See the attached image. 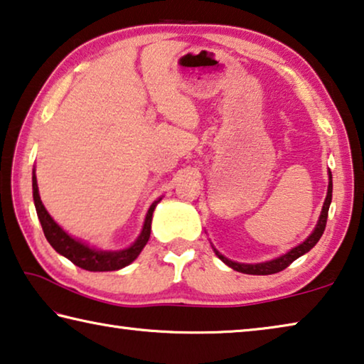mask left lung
Wrapping results in <instances>:
<instances>
[{
	"label": "left lung",
	"instance_id": "8db88e82",
	"mask_svg": "<svg viewBox=\"0 0 364 364\" xmlns=\"http://www.w3.org/2000/svg\"><path fill=\"white\" fill-rule=\"evenodd\" d=\"M331 201H332V174L331 171H328V187H327V197L323 200V205H322V211H321V216H318V221L314 228V231H312L304 242H301L299 245H296L291 250H288L287 254L277 257V259H272V260H267V262H260V264H240V262H234V260H229L228 257L223 255L221 252H218L215 249V245H211L215 250V254L220 257V259L225 262L228 267H231L232 270L240 272V273H247V275H272V273H278L287 268L289 264H293L296 259H299L301 255H304L309 252V250L314 247V245L318 242V239L323 234V229H326V223H327V215H328V206H331Z\"/></svg>",
	"mask_w": 364,
	"mask_h": 364
}]
</instances>
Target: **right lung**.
<instances>
[{"label":"right lung","mask_w":364,"mask_h":364,"mask_svg":"<svg viewBox=\"0 0 364 364\" xmlns=\"http://www.w3.org/2000/svg\"><path fill=\"white\" fill-rule=\"evenodd\" d=\"M32 195H33V205H36L38 221H41L43 234H46L50 245H52L60 255L66 257V259L71 260L75 265H77L80 268H85V270H89V272H114L130 265L132 262L139 255V252H141L144 245H146L151 234L153 211L156 208V205L163 200V197H159L158 200L153 201V205L149 206L146 218H144V223H143V229L135 242L120 250H104V249L92 247V245L86 244L85 240L73 237L71 234L66 232L65 229L61 228L52 216H50L47 208L42 203L41 195H38L36 169L32 171Z\"/></svg>","instance_id":"right-lung-1"}]
</instances>
